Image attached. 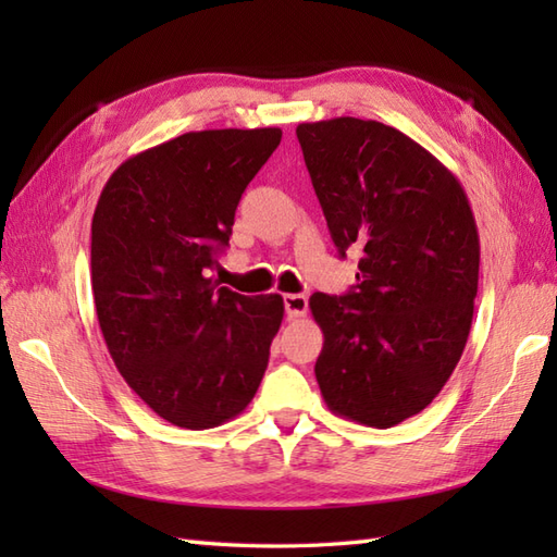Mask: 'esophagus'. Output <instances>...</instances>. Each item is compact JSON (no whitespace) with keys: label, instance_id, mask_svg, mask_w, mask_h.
<instances>
[{"label":"esophagus","instance_id":"34e87169","mask_svg":"<svg viewBox=\"0 0 557 557\" xmlns=\"http://www.w3.org/2000/svg\"><path fill=\"white\" fill-rule=\"evenodd\" d=\"M285 311L289 318H301L309 311V299L304 294H285Z\"/></svg>","mask_w":557,"mask_h":557}]
</instances>
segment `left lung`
Returning a JSON list of instances; mask_svg holds the SVG:
<instances>
[{
	"label": "left lung",
	"instance_id": "8db88e82",
	"mask_svg": "<svg viewBox=\"0 0 557 557\" xmlns=\"http://www.w3.org/2000/svg\"><path fill=\"white\" fill-rule=\"evenodd\" d=\"M339 256L361 248L345 297L315 292V381L330 411L375 429L419 413L465 351L479 289V232L457 176L393 126L357 116L299 124Z\"/></svg>",
	"mask_w": 557,
	"mask_h": 557
}]
</instances>
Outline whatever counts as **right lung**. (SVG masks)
Listing matches in <instances>:
<instances>
[{
	"instance_id": "add662e5",
	"label": "right lung",
	"mask_w": 557,
	"mask_h": 557,
	"mask_svg": "<svg viewBox=\"0 0 557 557\" xmlns=\"http://www.w3.org/2000/svg\"><path fill=\"white\" fill-rule=\"evenodd\" d=\"M280 138L275 126L188 132L122 162L98 198L90 280L104 345L128 387L182 429L234 419L268 369L285 301L218 287L210 270Z\"/></svg>"
}]
</instances>
